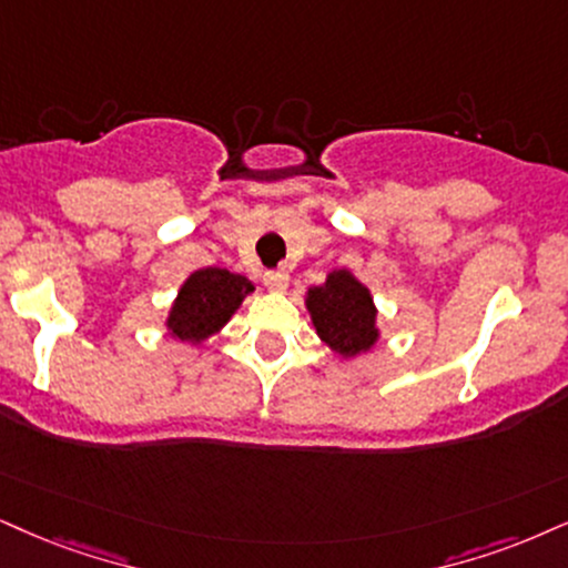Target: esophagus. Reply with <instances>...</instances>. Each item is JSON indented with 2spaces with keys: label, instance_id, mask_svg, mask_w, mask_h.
<instances>
[{
  "label": "esophagus",
  "instance_id": "esophagus-1",
  "mask_svg": "<svg viewBox=\"0 0 568 568\" xmlns=\"http://www.w3.org/2000/svg\"><path fill=\"white\" fill-rule=\"evenodd\" d=\"M263 284L268 286L271 292H284L290 286V273L286 271H268L263 276Z\"/></svg>",
  "mask_w": 568,
  "mask_h": 568
}]
</instances>
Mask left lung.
I'll return each instance as SVG.
<instances>
[{
	"label": "left lung",
	"mask_w": 568,
	"mask_h": 568,
	"mask_svg": "<svg viewBox=\"0 0 568 568\" xmlns=\"http://www.w3.org/2000/svg\"><path fill=\"white\" fill-rule=\"evenodd\" d=\"M305 305L318 337L342 358L368 353L379 339L374 297L347 268L332 271L324 284L311 286Z\"/></svg>",
	"instance_id": "8db88e82"
}]
</instances>
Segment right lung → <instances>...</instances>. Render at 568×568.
<instances>
[{
  "label": "right lung",
  "instance_id": "obj_1",
  "mask_svg": "<svg viewBox=\"0 0 568 568\" xmlns=\"http://www.w3.org/2000/svg\"><path fill=\"white\" fill-rule=\"evenodd\" d=\"M255 292L250 278L226 268H200L181 284L176 303L168 313V332L181 342L200 345L219 334L234 316L242 300Z\"/></svg>",
  "mask_w": 568,
  "mask_h": 568
}]
</instances>
